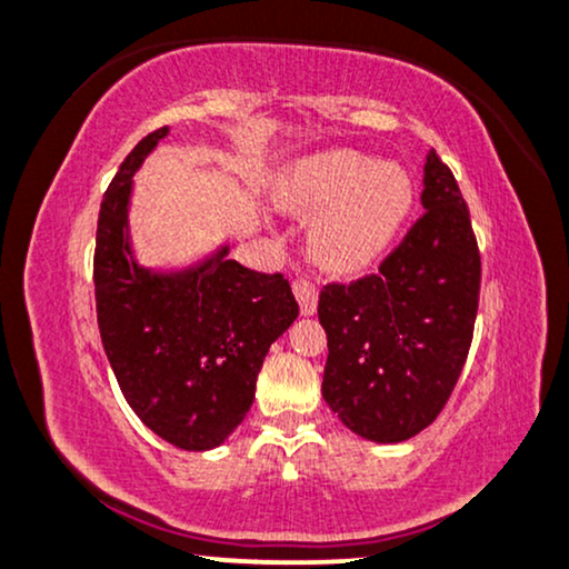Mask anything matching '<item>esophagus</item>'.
Masks as SVG:
<instances>
[{
    "mask_svg": "<svg viewBox=\"0 0 569 569\" xmlns=\"http://www.w3.org/2000/svg\"><path fill=\"white\" fill-rule=\"evenodd\" d=\"M293 297L299 301L301 315L318 312V286H315L309 278L293 280Z\"/></svg>",
    "mask_w": 569,
    "mask_h": 569,
    "instance_id": "1",
    "label": "esophagus"
}]
</instances>
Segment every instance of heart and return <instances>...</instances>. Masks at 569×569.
Returning a JSON list of instances; mask_svg holds the SVG:
<instances>
[{
    "label": "heart",
    "instance_id": "1",
    "mask_svg": "<svg viewBox=\"0 0 569 569\" xmlns=\"http://www.w3.org/2000/svg\"><path fill=\"white\" fill-rule=\"evenodd\" d=\"M278 201L305 214L320 212L309 231L312 257L328 270L355 272L399 239L415 207V183L399 164L333 149L293 164L278 186Z\"/></svg>",
    "mask_w": 569,
    "mask_h": 569
}]
</instances>
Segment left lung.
<instances>
[{"label": "left lung", "instance_id": "8db88e82", "mask_svg": "<svg viewBox=\"0 0 569 569\" xmlns=\"http://www.w3.org/2000/svg\"><path fill=\"white\" fill-rule=\"evenodd\" d=\"M426 214L378 272L328 283L322 397L349 430L399 443L426 430L455 391L476 328L480 251L455 172L430 149Z\"/></svg>", "mask_w": 569, "mask_h": 569}]
</instances>
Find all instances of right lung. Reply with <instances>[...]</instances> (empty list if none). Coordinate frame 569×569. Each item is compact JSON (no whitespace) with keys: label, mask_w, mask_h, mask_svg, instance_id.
<instances>
[{"label":"right lung","mask_w":569,"mask_h":569,"mask_svg":"<svg viewBox=\"0 0 569 569\" xmlns=\"http://www.w3.org/2000/svg\"><path fill=\"white\" fill-rule=\"evenodd\" d=\"M168 126L136 143L107 186L93 249L97 322L120 391L141 422L186 451L220 446L247 417L270 343L297 320L289 280L228 260L149 272L128 243V199Z\"/></svg>","instance_id":"obj_1"}]
</instances>
